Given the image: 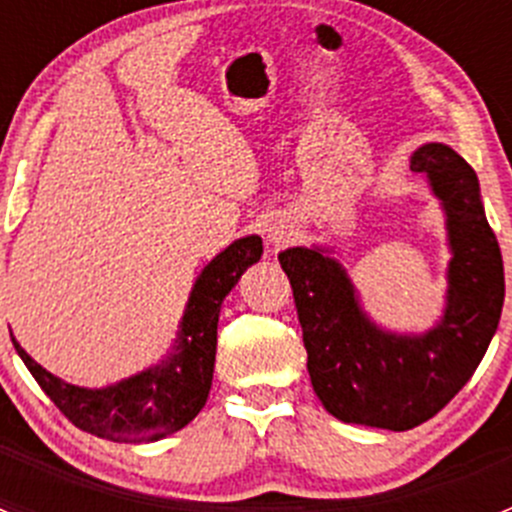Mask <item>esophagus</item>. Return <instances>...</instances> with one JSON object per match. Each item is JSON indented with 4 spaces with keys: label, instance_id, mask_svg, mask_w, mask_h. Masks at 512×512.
I'll return each instance as SVG.
<instances>
[{
    "label": "esophagus",
    "instance_id": "obj_1",
    "mask_svg": "<svg viewBox=\"0 0 512 512\" xmlns=\"http://www.w3.org/2000/svg\"><path fill=\"white\" fill-rule=\"evenodd\" d=\"M289 235H292V230H289V225L285 223V220H272V223L267 225V230H265L267 245L275 247V250L280 245H285V242L289 240Z\"/></svg>",
    "mask_w": 512,
    "mask_h": 512
}]
</instances>
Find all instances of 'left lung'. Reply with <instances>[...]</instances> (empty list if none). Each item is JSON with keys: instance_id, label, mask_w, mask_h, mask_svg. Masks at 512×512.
<instances>
[{"instance_id": "left-lung-1", "label": "left lung", "mask_w": 512, "mask_h": 512, "mask_svg": "<svg viewBox=\"0 0 512 512\" xmlns=\"http://www.w3.org/2000/svg\"><path fill=\"white\" fill-rule=\"evenodd\" d=\"M446 213V307L421 334L371 322L329 247H287L280 265L302 324L307 371L324 409L344 423L409 431L466 386L485 356L505 299L503 257L485 218L478 175L443 143L411 153Z\"/></svg>"}]
</instances>
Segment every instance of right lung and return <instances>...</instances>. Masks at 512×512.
Instances as JSON below:
<instances>
[{
	"mask_svg": "<svg viewBox=\"0 0 512 512\" xmlns=\"http://www.w3.org/2000/svg\"><path fill=\"white\" fill-rule=\"evenodd\" d=\"M262 237L247 235L215 255L190 289L178 337L165 359L103 389L66 384L19 347L36 384L59 411L86 433L116 443H153L188 426L205 406L213 384L218 319L223 299L242 272L260 262Z\"/></svg>",
	"mask_w": 512,
	"mask_h": 512,
	"instance_id": "right-lung-1",
	"label": "right lung"
}]
</instances>
